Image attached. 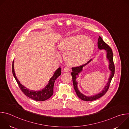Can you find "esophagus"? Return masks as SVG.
Returning a JSON list of instances; mask_svg holds the SVG:
<instances>
[{
	"label": "esophagus",
	"instance_id": "esophagus-1",
	"mask_svg": "<svg viewBox=\"0 0 129 129\" xmlns=\"http://www.w3.org/2000/svg\"><path fill=\"white\" fill-rule=\"evenodd\" d=\"M69 71V68L67 67H65L64 68V71L65 72H68V71Z\"/></svg>",
	"mask_w": 129,
	"mask_h": 129
}]
</instances>
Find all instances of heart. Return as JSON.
<instances>
[{
  "label": "heart",
  "mask_w": 129,
  "mask_h": 129,
  "mask_svg": "<svg viewBox=\"0 0 129 129\" xmlns=\"http://www.w3.org/2000/svg\"><path fill=\"white\" fill-rule=\"evenodd\" d=\"M58 48L65 53V59L68 63L79 65L90 58L94 49V43L84 35H78L64 38L58 44Z\"/></svg>",
  "instance_id": "obj_1"
}]
</instances>
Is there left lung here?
I'll list each match as a JSON object with an SVG mask.
<instances>
[{"label":"left lung","instance_id":"obj_1","mask_svg":"<svg viewBox=\"0 0 129 129\" xmlns=\"http://www.w3.org/2000/svg\"><path fill=\"white\" fill-rule=\"evenodd\" d=\"M98 46L99 49L102 50L104 49L106 51L107 54H106V58L108 60L109 62V69L110 70V74L109 78L108 79V81L107 82V83L106 84V86L103 89V90L100 93H97L96 94L92 95V96H86L83 94L82 92L80 91V90L78 89V83L77 81V79L79 77V73H81L83 71V67L86 66L88 63H89L92 60L91 59L90 61H89L87 63L78 67H72V72H71V76L72 77V82L73 84V87H74L75 90L76 92L78 95V96L81 99V100L84 101H92L96 100L102 96H103L105 94V93L107 92L108 91L110 83L111 82V80L114 75V72H115V67L114 64L113 63V52L111 48H110L109 45H108L102 39V38L99 36V38L98 41Z\"/></svg>","mask_w":129,"mask_h":129}]
</instances>
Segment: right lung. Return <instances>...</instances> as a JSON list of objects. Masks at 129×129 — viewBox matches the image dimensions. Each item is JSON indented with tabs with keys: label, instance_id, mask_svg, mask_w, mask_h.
<instances>
[{
	"label": "right lung",
	"instance_id": "right-lung-1",
	"mask_svg": "<svg viewBox=\"0 0 129 129\" xmlns=\"http://www.w3.org/2000/svg\"><path fill=\"white\" fill-rule=\"evenodd\" d=\"M14 61L13 62L12 65V72L13 75L16 80L19 88L22 91V92L27 97L36 101H44L50 98L53 93V85L54 83L56 80L61 75V68L59 67L54 72L53 76L48 81V84L44 88L39 91L30 90L26 88L25 86L22 85L19 81L18 80L16 76L14 66Z\"/></svg>",
	"mask_w": 129,
	"mask_h": 129
}]
</instances>
